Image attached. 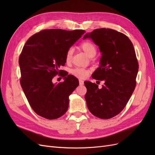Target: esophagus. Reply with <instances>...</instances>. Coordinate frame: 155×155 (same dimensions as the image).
<instances>
[{"label":"esophagus","mask_w":155,"mask_h":155,"mask_svg":"<svg viewBox=\"0 0 155 155\" xmlns=\"http://www.w3.org/2000/svg\"><path fill=\"white\" fill-rule=\"evenodd\" d=\"M79 85H84V81L82 80V79H79Z\"/></svg>","instance_id":"1"}]
</instances>
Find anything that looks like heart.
Here are the masks:
<instances>
[{"label": "heart", "mask_w": 155, "mask_h": 155, "mask_svg": "<svg viewBox=\"0 0 155 155\" xmlns=\"http://www.w3.org/2000/svg\"><path fill=\"white\" fill-rule=\"evenodd\" d=\"M79 47L85 52L89 58L94 57L97 52V49L96 46L91 41H86L81 43L79 45ZM73 50L72 49H69L67 51L65 55V61L67 63H70L72 58ZM90 73V70L81 68H76L72 70V74L77 78H85L88 76Z\"/></svg>", "instance_id": "obj_1"}]
</instances>
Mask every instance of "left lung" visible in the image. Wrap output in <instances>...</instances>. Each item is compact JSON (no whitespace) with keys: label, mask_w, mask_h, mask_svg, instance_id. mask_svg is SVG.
<instances>
[{"label":"left lung","mask_w":155,"mask_h":155,"mask_svg":"<svg viewBox=\"0 0 155 155\" xmlns=\"http://www.w3.org/2000/svg\"><path fill=\"white\" fill-rule=\"evenodd\" d=\"M101 53L100 65L92 75L96 83L85 81V100L91 113L101 119L118 115L127 104L136 87L138 63L133 45L122 33L109 28H99L87 34Z\"/></svg>","instance_id":"8db88e82"}]
</instances>
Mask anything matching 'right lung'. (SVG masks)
<instances>
[{"label": "right lung", "mask_w": 155, "mask_h": 155, "mask_svg": "<svg viewBox=\"0 0 155 155\" xmlns=\"http://www.w3.org/2000/svg\"><path fill=\"white\" fill-rule=\"evenodd\" d=\"M85 33L83 30H43L26 42L18 59L20 82L37 114L54 120L67 111L69 96L79 85V81L59 68L66 63L68 50ZM58 74L65 81L56 85L52 79Z\"/></svg>", "instance_id": "add662e5"}]
</instances>
